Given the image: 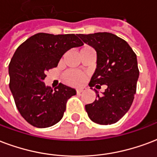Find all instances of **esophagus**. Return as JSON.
<instances>
[{"mask_svg":"<svg viewBox=\"0 0 157 157\" xmlns=\"http://www.w3.org/2000/svg\"><path fill=\"white\" fill-rule=\"evenodd\" d=\"M86 90V88H80V89H77V90H76V93H77V94L82 93V92L85 91Z\"/></svg>","mask_w":157,"mask_h":157,"instance_id":"obj_1","label":"esophagus"}]
</instances>
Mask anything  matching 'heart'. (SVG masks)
Wrapping results in <instances>:
<instances>
[{
    "mask_svg": "<svg viewBox=\"0 0 157 157\" xmlns=\"http://www.w3.org/2000/svg\"><path fill=\"white\" fill-rule=\"evenodd\" d=\"M91 48L90 46H85L82 50L81 52L85 51V50ZM86 79V75L85 74L82 72H79L77 71H74V70H69L63 74V80L64 82L67 84L71 85V86H78L81 85L82 82H84Z\"/></svg>",
    "mask_w": 157,
    "mask_h": 157,
    "instance_id": "b5f03b06",
    "label": "heart"
}]
</instances>
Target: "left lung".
Instances as JSON below:
<instances>
[{"instance_id":"8db88e82","label":"left lung","mask_w":157,"mask_h":157,"mask_svg":"<svg viewBox=\"0 0 157 157\" xmlns=\"http://www.w3.org/2000/svg\"><path fill=\"white\" fill-rule=\"evenodd\" d=\"M78 36L95 48L97 55L96 71L89 86L99 88L107 85L103 96L96 91L97 99L86 105L88 117L100 125L117 122L129 111L136 91L139 77L136 55L126 40L112 33L78 34Z\"/></svg>"}]
</instances>
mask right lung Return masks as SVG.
I'll return each instance as SVG.
<instances>
[{
  "label": "right lung",
  "mask_w": 157,
  "mask_h": 157,
  "mask_svg": "<svg viewBox=\"0 0 157 157\" xmlns=\"http://www.w3.org/2000/svg\"><path fill=\"white\" fill-rule=\"evenodd\" d=\"M83 45L78 35L37 33L21 44L9 64L10 91L20 114L31 126L49 127L59 122L75 89L43 82L46 73L57 67L68 50Z\"/></svg>",
  "instance_id": "obj_1"
}]
</instances>
